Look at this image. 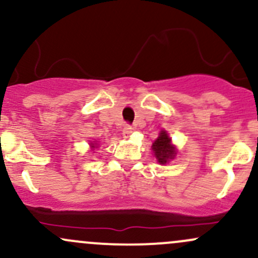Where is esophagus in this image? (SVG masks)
<instances>
[{"label":"esophagus","mask_w":258,"mask_h":258,"mask_svg":"<svg viewBox=\"0 0 258 258\" xmlns=\"http://www.w3.org/2000/svg\"><path fill=\"white\" fill-rule=\"evenodd\" d=\"M132 130H134V128H132L130 124H126V126H124V128H123V131H122L123 137H128V136L132 134Z\"/></svg>","instance_id":"1"}]
</instances>
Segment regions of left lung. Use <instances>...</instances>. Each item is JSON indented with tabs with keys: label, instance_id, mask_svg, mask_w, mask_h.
Instances as JSON below:
<instances>
[{
	"label": "left lung",
	"instance_id": "left-lung-1",
	"mask_svg": "<svg viewBox=\"0 0 258 258\" xmlns=\"http://www.w3.org/2000/svg\"><path fill=\"white\" fill-rule=\"evenodd\" d=\"M153 153L159 164H166L169 160L174 159L176 155V148L171 144V138L169 137L166 131H161L159 137L154 141L152 146Z\"/></svg>",
	"mask_w": 258,
	"mask_h": 258
}]
</instances>
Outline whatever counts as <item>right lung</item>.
<instances>
[{"instance_id": "obj_1", "label": "right lung", "mask_w": 258, "mask_h": 258, "mask_svg": "<svg viewBox=\"0 0 258 258\" xmlns=\"http://www.w3.org/2000/svg\"><path fill=\"white\" fill-rule=\"evenodd\" d=\"M95 146H97V144H95ZM95 146H92V148H94V147H95Z\"/></svg>"}]
</instances>
